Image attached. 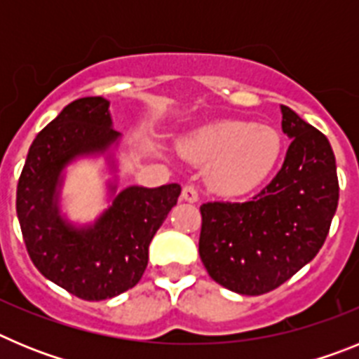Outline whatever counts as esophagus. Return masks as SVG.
Wrapping results in <instances>:
<instances>
[{
  "label": "esophagus",
  "mask_w": 359,
  "mask_h": 359,
  "mask_svg": "<svg viewBox=\"0 0 359 359\" xmlns=\"http://www.w3.org/2000/svg\"><path fill=\"white\" fill-rule=\"evenodd\" d=\"M182 199L187 203H196L199 199V194H198V189H196L194 185H187L183 187L182 190Z\"/></svg>",
  "instance_id": "34e87169"
}]
</instances>
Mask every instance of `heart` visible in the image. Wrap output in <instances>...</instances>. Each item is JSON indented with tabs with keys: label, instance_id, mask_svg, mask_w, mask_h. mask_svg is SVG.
<instances>
[{
	"label": "heart",
	"instance_id": "b5f03b06",
	"mask_svg": "<svg viewBox=\"0 0 359 359\" xmlns=\"http://www.w3.org/2000/svg\"><path fill=\"white\" fill-rule=\"evenodd\" d=\"M282 136L268 123L214 120L192 129L180 151L196 163H207L205 177L221 196L248 194L268 180L282 156Z\"/></svg>",
	"mask_w": 359,
	"mask_h": 359
}]
</instances>
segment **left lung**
I'll list each match as a JSON object with an SVG mask.
<instances>
[{"label": "left lung", "mask_w": 359, "mask_h": 359, "mask_svg": "<svg viewBox=\"0 0 359 359\" xmlns=\"http://www.w3.org/2000/svg\"><path fill=\"white\" fill-rule=\"evenodd\" d=\"M291 140L277 176L252 201L201 205L199 257L217 284L262 294L316 257L338 207L331 144L318 129L280 106Z\"/></svg>", "instance_id": "obj_1"}]
</instances>
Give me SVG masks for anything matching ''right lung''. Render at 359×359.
<instances>
[{
  "mask_svg": "<svg viewBox=\"0 0 359 359\" xmlns=\"http://www.w3.org/2000/svg\"><path fill=\"white\" fill-rule=\"evenodd\" d=\"M120 144L109 100L79 98L32 142L18 183L15 210L32 262L84 300H106L138 284L149 244L182 194L177 183L120 190ZM84 159H104L111 176L104 184L107 208L93 222L77 224L62 212V189L69 169Z\"/></svg>",
  "mask_w": 359,
  "mask_h": 359,
  "instance_id": "right-lung-1",
  "label": "right lung"
}]
</instances>
